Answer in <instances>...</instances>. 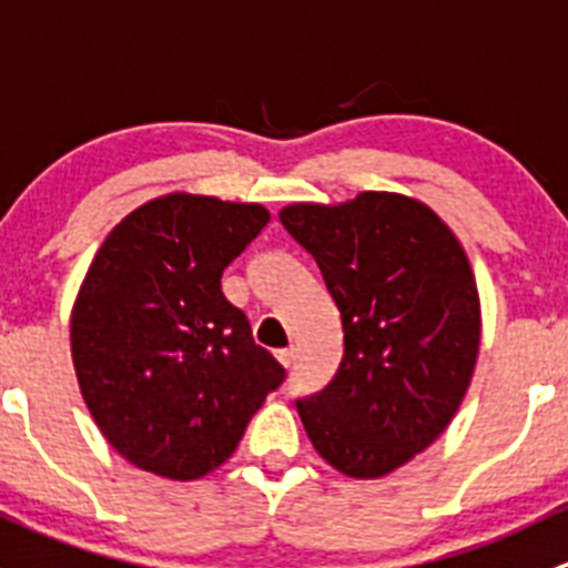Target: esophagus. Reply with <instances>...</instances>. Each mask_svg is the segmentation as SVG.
I'll return each mask as SVG.
<instances>
[{
    "instance_id": "34e87169",
    "label": "esophagus",
    "mask_w": 568,
    "mask_h": 568,
    "mask_svg": "<svg viewBox=\"0 0 568 568\" xmlns=\"http://www.w3.org/2000/svg\"><path fill=\"white\" fill-rule=\"evenodd\" d=\"M277 361L283 363L285 368H288L291 363L296 361V349H294V346H285V349H277Z\"/></svg>"
}]
</instances>
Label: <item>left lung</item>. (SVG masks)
<instances>
[{
    "label": "left lung",
    "mask_w": 568,
    "mask_h": 568,
    "mask_svg": "<svg viewBox=\"0 0 568 568\" xmlns=\"http://www.w3.org/2000/svg\"><path fill=\"white\" fill-rule=\"evenodd\" d=\"M341 311L344 357L296 399L316 453L349 477H383L453 422L480 349V296L464 246L427 205L363 191L344 205H288Z\"/></svg>",
    "instance_id": "1"
}]
</instances>
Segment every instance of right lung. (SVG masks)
<instances>
[{
    "label": "right lung",
    "mask_w": 568,
    "mask_h": 568,
    "mask_svg": "<svg viewBox=\"0 0 568 568\" xmlns=\"http://www.w3.org/2000/svg\"><path fill=\"white\" fill-rule=\"evenodd\" d=\"M266 224L263 205L166 194L99 246L71 311V357L93 422L138 469L213 471L285 379L222 294V272Z\"/></svg>",
    "instance_id": "right-lung-1"
}]
</instances>
